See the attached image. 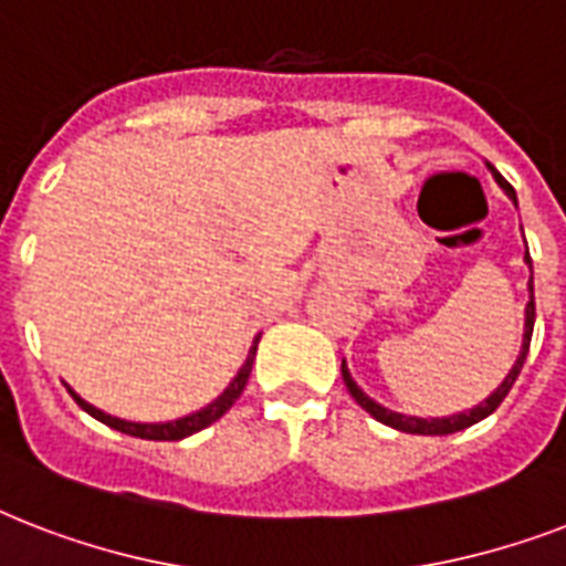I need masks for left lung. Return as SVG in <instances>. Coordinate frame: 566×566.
I'll list each match as a JSON object with an SVG mask.
<instances>
[{
  "label": "left lung",
  "mask_w": 566,
  "mask_h": 566,
  "mask_svg": "<svg viewBox=\"0 0 566 566\" xmlns=\"http://www.w3.org/2000/svg\"><path fill=\"white\" fill-rule=\"evenodd\" d=\"M493 179L500 181V188L505 190L511 199H514V205H517V193H514V188H511L509 181L502 179L496 170H493ZM526 264H532V258H528V247H526ZM532 328H535V282H528L526 332H523V346H520V355H517V361H514V367H511V373L505 376V381H502V385L496 387V390H493L488 399H484V402H479L475 408H470V411L452 413V417H434V420H426V417H408V413L387 411L385 405L373 402L370 396L364 394L361 387L355 385L353 376H349V370H346V361L340 364V373H344V385H346V390L353 394L355 402L361 405L367 413H373L378 422H385V426H390V429H396V431H405V434H452V431H461V429H467V426H473V422L484 420L488 413H493L496 408H500V402L505 399V396H509V390L514 387V381H517L520 370H523V364H526L528 344H532Z\"/></svg>",
  "instance_id": "8db88e82"
}]
</instances>
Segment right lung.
Instances as JSON below:
<instances>
[{"label": "right lung", "instance_id": "obj_1", "mask_svg": "<svg viewBox=\"0 0 566 566\" xmlns=\"http://www.w3.org/2000/svg\"><path fill=\"white\" fill-rule=\"evenodd\" d=\"M258 340H261V337H255V344H252V349H249V355H247V361H243V367L238 370V376L231 378V385L226 387V390H222V394L217 396L211 405H205L202 411H193V413H188V417H179V420H170V422H128V420H119V417H111V413L99 411V408H93L91 402H84L82 396L75 394L73 387H66V390H70V396H73L75 402H78V408H84V411L91 413V417H96V420L105 422V426H111V429L123 431V434H132V438H144V440L190 438V434H196V431L208 429L211 422L220 420L222 413L229 411L231 405L238 402V396L243 394V387H247V381H249V373H252V364H255Z\"/></svg>", "mask_w": 566, "mask_h": 566}]
</instances>
